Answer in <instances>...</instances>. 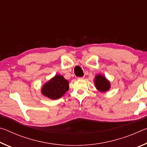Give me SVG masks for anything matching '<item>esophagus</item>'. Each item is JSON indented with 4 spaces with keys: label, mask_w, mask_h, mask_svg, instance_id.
<instances>
[{
    "label": "esophagus",
    "mask_w": 147,
    "mask_h": 147,
    "mask_svg": "<svg viewBox=\"0 0 147 147\" xmlns=\"http://www.w3.org/2000/svg\"><path fill=\"white\" fill-rule=\"evenodd\" d=\"M84 76H83V77H78V80H82V79H84Z\"/></svg>",
    "instance_id": "34e87169"
}]
</instances>
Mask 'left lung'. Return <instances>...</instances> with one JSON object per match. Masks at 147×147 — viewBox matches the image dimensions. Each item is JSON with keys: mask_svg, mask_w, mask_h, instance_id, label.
Instances as JSON below:
<instances>
[{"mask_svg": "<svg viewBox=\"0 0 147 147\" xmlns=\"http://www.w3.org/2000/svg\"><path fill=\"white\" fill-rule=\"evenodd\" d=\"M94 84L96 89L102 93L108 91L111 88L110 82L100 74H97L94 77Z\"/></svg>", "mask_w": 147, "mask_h": 147, "instance_id": "8db88e82", "label": "left lung"}]
</instances>
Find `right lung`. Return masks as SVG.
<instances>
[{
  "label": "right lung",
  "mask_w": 147,
  "mask_h": 147,
  "mask_svg": "<svg viewBox=\"0 0 147 147\" xmlns=\"http://www.w3.org/2000/svg\"><path fill=\"white\" fill-rule=\"evenodd\" d=\"M69 82L63 76L56 74L53 78L43 84L41 94L52 100H56L61 97L69 90Z\"/></svg>",
  "instance_id": "obj_1"
}]
</instances>
